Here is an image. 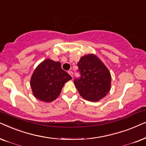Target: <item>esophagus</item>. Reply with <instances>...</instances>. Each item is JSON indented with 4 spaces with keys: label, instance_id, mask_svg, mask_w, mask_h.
I'll return each instance as SVG.
<instances>
[{
    "label": "esophagus",
    "instance_id": "1",
    "mask_svg": "<svg viewBox=\"0 0 146 146\" xmlns=\"http://www.w3.org/2000/svg\"><path fill=\"white\" fill-rule=\"evenodd\" d=\"M68 73H69V74L70 75H71V76L72 77H73V72L71 71H69V72H68Z\"/></svg>",
    "mask_w": 146,
    "mask_h": 146
}]
</instances>
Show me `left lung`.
Masks as SVG:
<instances>
[{"label":"left lung","instance_id":"left-lung-1","mask_svg":"<svg viewBox=\"0 0 146 146\" xmlns=\"http://www.w3.org/2000/svg\"><path fill=\"white\" fill-rule=\"evenodd\" d=\"M80 77L74 83L79 94L89 102H98L110 90L111 75L104 64L96 55L82 57L77 63Z\"/></svg>","mask_w":146,"mask_h":146}]
</instances>
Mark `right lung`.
I'll use <instances>...</instances> for the list:
<instances>
[{
	"mask_svg": "<svg viewBox=\"0 0 146 146\" xmlns=\"http://www.w3.org/2000/svg\"><path fill=\"white\" fill-rule=\"evenodd\" d=\"M71 79L62 69L60 62L46 59L35 70L30 83L36 98L50 102L59 96L64 84Z\"/></svg>",
	"mask_w": 146,
	"mask_h": 146,
	"instance_id": "add662e5",
	"label": "right lung"
}]
</instances>
